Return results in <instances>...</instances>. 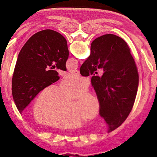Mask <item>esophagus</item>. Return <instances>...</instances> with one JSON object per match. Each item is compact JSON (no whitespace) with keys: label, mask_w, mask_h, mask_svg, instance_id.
Returning a JSON list of instances; mask_svg holds the SVG:
<instances>
[{"label":"esophagus","mask_w":157,"mask_h":157,"mask_svg":"<svg viewBox=\"0 0 157 157\" xmlns=\"http://www.w3.org/2000/svg\"><path fill=\"white\" fill-rule=\"evenodd\" d=\"M71 73H72L74 75H78V76L80 75V72H79L78 70H74L73 71H71Z\"/></svg>","instance_id":"1"}]
</instances>
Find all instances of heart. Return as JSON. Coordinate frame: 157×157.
<instances>
[{"mask_svg": "<svg viewBox=\"0 0 157 157\" xmlns=\"http://www.w3.org/2000/svg\"><path fill=\"white\" fill-rule=\"evenodd\" d=\"M87 78L72 75L66 77L58 87L51 84L42 89L33 107V117L39 124L59 129L81 126L85 118H94L99 112V103L90 93L74 103L72 99L86 91Z\"/></svg>", "mask_w": 157, "mask_h": 157, "instance_id": "obj_1", "label": "heart"}]
</instances>
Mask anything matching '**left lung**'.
Returning <instances> with one entry per match:
<instances>
[{"instance_id":"8db88e82","label":"left lung","mask_w":157,"mask_h":157,"mask_svg":"<svg viewBox=\"0 0 157 157\" xmlns=\"http://www.w3.org/2000/svg\"><path fill=\"white\" fill-rule=\"evenodd\" d=\"M69 54L65 37L53 30L38 32L27 41L18 55L12 80V96L19 112L44 88L58 81V73L52 63L67 71Z\"/></svg>"}]
</instances>
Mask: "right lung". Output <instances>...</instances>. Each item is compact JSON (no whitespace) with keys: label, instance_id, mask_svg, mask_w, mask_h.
I'll list each match as a JSON object with an SVG mask.
<instances>
[{"label":"right lung","instance_id":"right-lung-1","mask_svg":"<svg viewBox=\"0 0 157 157\" xmlns=\"http://www.w3.org/2000/svg\"><path fill=\"white\" fill-rule=\"evenodd\" d=\"M91 54L82 63L80 73L92 75L97 68L103 69L100 77L91 82L99 103V115L108 126V132L120 126L132 110L139 83L134 58L126 42L121 37L107 34L91 44Z\"/></svg>","mask_w":157,"mask_h":157}]
</instances>
